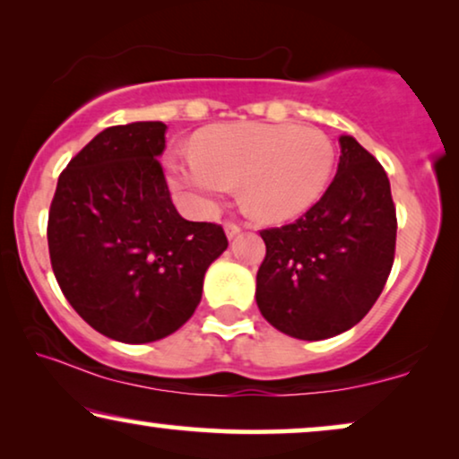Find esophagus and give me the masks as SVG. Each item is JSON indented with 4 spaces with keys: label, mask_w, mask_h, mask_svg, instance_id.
Instances as JSON below:
<instances>
[{
    "label": "esophagus",
    "mask_w": 459,
    "mask_h": 459,
    "mask_svg": "<svg viewBox=\"0 0 459 459\" xmlns=\"http://www.w3.org/2000/svg\"><path fill=\"white\" fill-rule=\"evenodd\" d=\"M224 230H227V237L232 238V237H237L238 232H241V227H238V224H235V222H227V227H224Z\"/></svg>",
    "instance_id": "34e87169"
}]
</instances>
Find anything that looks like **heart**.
I'll return each mask as SVG.
<instances>
[{
    "instance_id": "heart-1",
    "label": "heart",
    "mask_w": 459,
    "mask_h": 459,
    "mask_svg": "<svg viewBox=\"0 0 459 459\" xmlns=\"http://www.w3.org/2000/svg\"><path fill=\"white\" fill-rule=\"evenodd\" d=\"M334 147L314 126L245 122L205 133L195 152L170 160L177 195L199 216H214L232 185L264 221H287L318 202Z\"/></svg>"
}]
</instances>
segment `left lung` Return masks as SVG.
Here are the masks:
<instances>
[{
    "label": "left lung",
    "mask_w": 459,
    "mask_h": 459,
    "mask_svg": "<svg viewBox=\"0 0 459 459\" xmlns=\"http://www.w3.org/2000/svg\"><path fill=\"white\" fill-rule=\"evenodd\" d=\"M333 183L295 222L264 229L255 276L264 318L289 337L320 341L356 326L395 260L397 216L385 168L353 137L339 139Z\"/></svg>",
    "instance_id": "obj_1"
}]
</instances>
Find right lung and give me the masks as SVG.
<instances>
[{
    "label": "right lung",
    "mask_w": 459,
    "mask_h": 459,
    "mask_svg": "<svg viewBox=\"0 0 459 459\" xmlns=\"http://www.w3.org/2000/svg\"><path fill=\"white\" fill-rule=\"evenodd\" d=\"M164 122L109 126L57 178L49 260L64 297L95 331L152 343L178 331L202 301L205 270L229 238L174 208Z\"/></svg>",
    "instance_id": "add662e5"
}]
</instances>
